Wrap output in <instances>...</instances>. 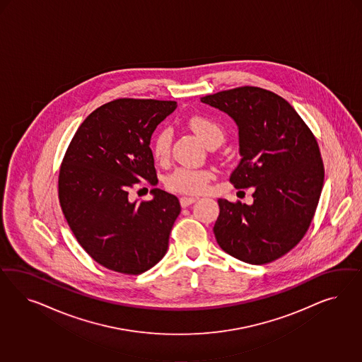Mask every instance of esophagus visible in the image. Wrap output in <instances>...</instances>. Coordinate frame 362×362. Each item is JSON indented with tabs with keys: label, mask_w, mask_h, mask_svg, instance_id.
Listing matches in <instances>:
<instances>
[{
	"label": "esophagus",
	"mask_w": 362,
	"mask_h": 362,
	"mask_svg": "<svg viewBox=\"0 0 362 362\" xmlns=\"http://www.w3.org/2000/svg\"><path fill=\"white\" fill-rule=\"evenodd\" d=\"M197 197H180V206L185 209V207H188V206H191L192 203H195L197 202Z\"/></svg>",
	"instance_id": "34e87169"
}]
</instances>
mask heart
I'll return each mask as SVG.
<instances>
[{"mask_svg": "<svg viewBox=\"0 0 362 362\" xmlns=\"http://www.w3.org/2000/svg\"><path fill=\"white\" fill-rule=\"evenodd\" d=\"M188 126L200 139H203L206 143H209L214 139L223 141L224 138L223 129L219 124L206 117H200V115L192 117L188 121ZM171 139H173V132L168 127H162L153 135L151 150L156 159L162 160L168 156ZM211 177L212 174L207 170L179 167L167 177V187L180 194H200L209 186Z\"/></svg>", "mask_w": 362, "mask_h": 362, "instance_id": "heart-1", "label": "heart"}]
</instances>
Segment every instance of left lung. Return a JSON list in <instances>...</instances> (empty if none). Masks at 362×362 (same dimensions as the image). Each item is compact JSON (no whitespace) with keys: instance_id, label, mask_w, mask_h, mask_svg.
Here are the masks:
<instances>
[{"instance_id":"8db88e82","label":"left lung","mask_w":362,"mask_h":362,"mask_svg":"<svg viewBox=\"0 0 362 362\" xmlns=\"http://www.w3.org/2000/svg\"><path fill=\"white\" fill-rule=\"evenodd\" d=\"M200 100L227 112L239 127L236 188H253V204L219 199L214 233L223 251L255 265L271 263L307 233L324 183L317 141L284 98L255 86L230 88Z\"/></svg>"}]
</instances>
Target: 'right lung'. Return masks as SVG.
I'll use <instances>...</instances> for the list:
<instances>
[{"label":"right lung","instance_id":"1","mask_svg":"<svg viewBox=\"0 0 362 362\" xmlns=\"http://www.w3.org/2000/svg\"><path fill=\"white\" fill-rule=\"evenodd\" d=\"M176 109L174 100L121 98L94 110L66 150L58 197L81 247L114 272L139 274L159 263L180 214L175 195L153 188V200L130 202L139 182L156 185L150 141Z\"/></svg>","mask_w":362,"mask_h":362}]
</instances>
